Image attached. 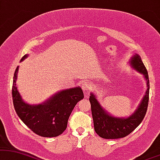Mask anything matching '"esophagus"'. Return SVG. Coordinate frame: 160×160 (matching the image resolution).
Listing matches in <instances>:
<instances>
[{"instance_id": "34e87169", "label": "esophagus", "mask_w": 160, "mask_h": 160, "mask_svg": "<svg viewBox=\"0 0 160 160\" xmlns=\"http://www.w3.org/2000/svg\"><path fill=\"white\" fill-rule=\"evenodd\" d=\"M91 88H92V85L88 83V82H85L82 85V88L83 89V91H85V92H88V91H89Z\"/></svg>"}]
</instances>
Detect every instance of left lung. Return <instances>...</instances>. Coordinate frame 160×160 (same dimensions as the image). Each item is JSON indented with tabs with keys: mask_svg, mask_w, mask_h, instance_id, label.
I'll list each match as a JSON object with an SVG mask.
<instances>
[{
	"mask_svg": "<svg viewBox=\"0 0 160 160\" xmlns=\"http://www.w3.org/2000/svg\"><path fill=\"white\" fill-rule=\"evenodd\" d=\"M131 65L144 75L147 81V91L138 108L127 118H118L109 115L99 103L96 97L91 94L89 101L95 132L104 139H120L131 134L142 121L147 112L149 100V78L146 68L138 54L133 56Z\"/></svg>",
	"mask_w": 160,
	"mask_h": 160,
	"instance_id": "1",
	"label": "left lung"
}]
</instances>
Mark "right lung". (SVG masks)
<instances>
[{
  "label": "right lung",
  "mask_w": 160,
  "mask_h": 160,
  "mask_svg": "<svg viewBox=\"0 0 160 160\" xmlns=\"http://www.w3.org/2000/svg\"><path fill=\"white\" fill-rule=\"evenodd\" d=\"M27 57L22 58L21 61ZM18 66L13 77L12 99L18 116L36 134L43 137L59 136L67 128L68 120L80 100L84 98L80 87L58 92L43 104L29 105L23 102L16 86Z\"/></svg>",
  "instance_id": "right-lung-1"
}]
</instances>
